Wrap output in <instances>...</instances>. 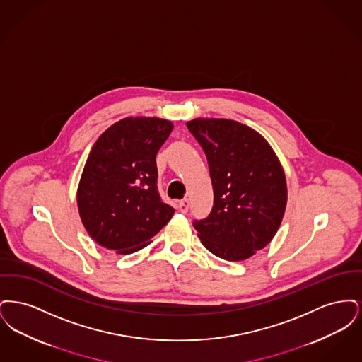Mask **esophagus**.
<instances>
[{
  "label": "esophagus",
  "mask_w": 362,
  "mask_h": 362,
  "mask_svg": "<svg viewBox=\"0 0 362 362\" xmlns=\"http://www.w3.org/2000/svg\"><path fill=\"white\" fill-rule=\"evenodd\" d=\"M189 201L187 198H185L183 201H180L179 202V210L182 211V213H187L189 211Z\"/></svg>",
  "instance_id": "esophagus-1"
}]
</instances>
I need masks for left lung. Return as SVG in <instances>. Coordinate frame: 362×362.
I'll return each mask as SVG.
<instances>
[{
    "label": "left lung",
    "instance_id": "obj_1",
    "mask_svg": "<svg viewBox=\"0 0 362 362\" xmlns=\"http://www.w3.org/2000/svg\"><path fill=\"white\" fill-rule=\"evenodd\" d=\"M206 155L213 207L192 225L207 250L225 260H244L264 248L282 221L288 189L269 142L254 129L229 119L187 122Z\"/></svg>",
    "mask_w": 362,
    "mask_h": 362
}]
</instances>
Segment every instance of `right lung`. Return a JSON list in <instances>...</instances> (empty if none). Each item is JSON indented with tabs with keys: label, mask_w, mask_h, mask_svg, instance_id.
Returning a JSON list of instances; mask_svg holds the SVG:
<instances>
[{
	"label": "right lung",
	"mask_w": 362,
	"mask_h": 362,
	"mask_svg": "<svg viewBox=\"0 0 362 362\" xmlns=\"http://www.w3.org/2000/svg\"><path fill=\"white\" fill-rule=\"evenodd\" d=\"M173 129L158 118H124L95 142L77 204L86 232L104 248L136 252L171 220L175 209L157 189L156 155Z\"/></svg>",
	"instance_id": "1"
}]
</instances>
